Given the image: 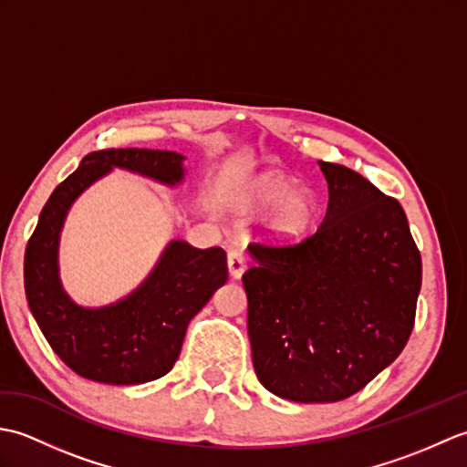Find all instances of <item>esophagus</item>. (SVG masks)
<instances>
[{"instance_id":"obj_1","label":"esophagus","mask_w":467,"mask_h":467,"mask_svg":"<svg viewBox=\"0 0 467 467\" xmlns=\"http://www.w3.org/2000/svg\"><path fill=\"white\" fill-rule=\"evenodd\" d=\"M246 269V259L239 249L228 251V273H231L233 279H241Z\"/></svg>"}]
</instances>
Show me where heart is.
I'll return each instance as SVG.
<instances>
[{
    "mask_svg": "<svg viewBox=\"0 0 467 467\" xmlns=\"http://www.w3.org/2000/svg\"><path fill=\"white\" fill-rule=\"evenodd\" d=\"M234 206L243 214L266 213L263 233L276 244L299 243L315 218V196L309 188H296L281 172L265 171L246 176L234 192Z\"/></svg>",
    "mask_w": 467,
    "mask_h": 467,
    "instance_id": "1",
    "label": "heart"
}]
</instances>
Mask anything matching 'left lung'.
<instances>
[{"instance_id":"1","label":"left lung","mask_w":467,"mask_h":467,"mask_svg":"<svg viewBox=\"0 0 467 467\" xmlns=\"http://www.w3.org/2000/svg\"><path fill=\"white\" fill-rule=\"evenodd\" d=\"M319 166L321 226L293 246L253 243L243 275L256 377L299 403L341 401L398 359L421 289L401 204L351 168Z\"/></svg>"}]
</instances>
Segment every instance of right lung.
<instances>
[{"instance_id":"1","label":"right lung","mask_w":467,"mask_h":467,"mask_svg":"<svg viewBox=\"0 0 467 467\" xmlns=\"http://www.w3.org/2000/svg\"><path fill=\"white\" fill-rule=\"evenodd\" d=\"M182 162V154L148 148L92 152L39 213L24 256L27 305L56 355L84 379L138 385L166 375L181 355L188 323L228 279L221 246L196 249L171 241L152 273L120 301L84 306L62 286L59 234L76 198L114 168L176 186L186 174Z\"/></svg>"}]
</instances>
